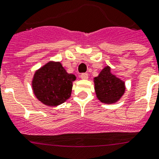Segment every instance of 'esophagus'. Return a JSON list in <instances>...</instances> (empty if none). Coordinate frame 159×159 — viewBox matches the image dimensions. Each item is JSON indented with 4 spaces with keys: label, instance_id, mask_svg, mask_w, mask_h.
Masks as SVG:
<instances>
[{
    "label": "esophagus",
    "instance_id": "1",
    "mask_svg": "<svg viewBox=\"0 0 159 159\" xmlns=\"http://www.w3.org/2000/svg\"><path fill=\"white\" fill-rule=\"evenodd\" d=\"M80 78L82 79V80H88V79H89V75H88L87 73L81 74Z\"/></svg>",
    "mask_w": 159,
    "mask_h": 159
}]
</instances>
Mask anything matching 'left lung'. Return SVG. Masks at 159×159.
<instances>
[{
    "label": "left lung",
    "mask_w": 159,
    "mask_h": 159,
    "mask_svg": "<svg viewBox=\"0 0 159 159\" xmlns=\"http://www.w3.org/2000/svg\"><path fill=\"white\" fill-rule=\"evenodd\" d=\"M93 83L97 98L105 104L117 102L125 93V81L111 73V67L108 66L93 78Z\"/></svg>",
    "instance_id": "1"
}]
</instances>
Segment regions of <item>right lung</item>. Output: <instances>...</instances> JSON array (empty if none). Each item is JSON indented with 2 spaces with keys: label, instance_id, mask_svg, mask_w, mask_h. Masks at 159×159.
<instances>
[{
  "label": "right lung",
  "instance_id": "add662e5",
  "mask_svg": "<svg viewBox=\"0 0 159 159\" xmlns=\"http://www.w3.org/2000/svg\"><path fill=\"white\" fill-rule=\"evenodd\" d=\"M76 77L60 61H50L37 70L32 80L35 97L44 105L57 107L69 99Z\"/></svg>",
  "mask_w": 159,
  "mask_h": 159
}]
</instances>
